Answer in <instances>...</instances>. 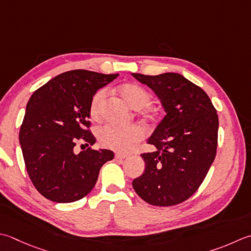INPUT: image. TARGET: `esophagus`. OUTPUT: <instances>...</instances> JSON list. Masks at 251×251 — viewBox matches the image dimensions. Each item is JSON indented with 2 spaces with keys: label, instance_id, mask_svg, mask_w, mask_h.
Masks as SVG:
<instances>
[{
  "label": "esophagus",
  "instance_id": "obj_1",
  "mask_svg": "<svg viewBox=\"0 0 251 251\" xmlns=\"http://www.w3.org/2000/svg\"><path fill=\"white\" fill-rule=\"evenodd\" d=\"M115 159L119 160V161H123V160L127 159V155L126 154H122V153H116L115 154Z\"/></svg>",
  "mask_w": 251,
  "mask_h": 251
}]
</instances>
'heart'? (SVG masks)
Segmentation results:
<instances>
[{
  "mask_svg": "<svg viewBox=\"0 0 251 251\" xmlns=\"http://www.w3.org/2000/svg\"><path fill=\"white\" fill-rule=\"evenodd\" d=\"M117 92L128 105L134 110H140L145 116L149 115V111L146 106L150 104L151 96L145 88L136 83H124L117 88ZM106 97V90L101 89L93 96L90 103V115L93 120H100L102 109ZM145 130L138 125L128 127H116L105 125L98 130V140L104 148L127 152L135 147L139 141L144 139Z\"/></svg>",
  "mask_w": 251,
  "mask_h": 251,
  "instance_id": "1",
  "label": "heart"
}]
</instances>
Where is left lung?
<instances>
[{"instance_id":"8db88e82","label":"left lung","mask_w":251,"mask_h":251,"mask_svg":"<svg viewBox=\"0 0 251 251\" xmlns=\"http://www.w3.org/2000/svg\"><path fill=\"white\" fill-rule=\"evenodd\" d=\"M131 75L154 91L166 113L147 140L156 150L141 154L145 172L132 187L152 205L180 203L199 188L214 161L217 110L207 93L180 74Z\"/></svg>"}]
</instances>
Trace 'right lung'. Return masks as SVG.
Here are the masks:
<instances>
[{"label":"right lung","instance_id":"obj_1","mask_svg":"<svg viewBox=\"0 0 251 251\" xmlns=\"http://www.w3.org/2000/svg\"><path fill=\"white\" fill-rule=\"evenodd\" d=\"M119 74L75 70L60 74L33 92L19 131L25 164L32 184L54 202H74L90 193L101 166L114 158L107 149L75 153L76 142L95 145L90 103ZM83 146V145H81Z\"/></svg>","mask_w":251,"mask_h":251}]
</instances>
